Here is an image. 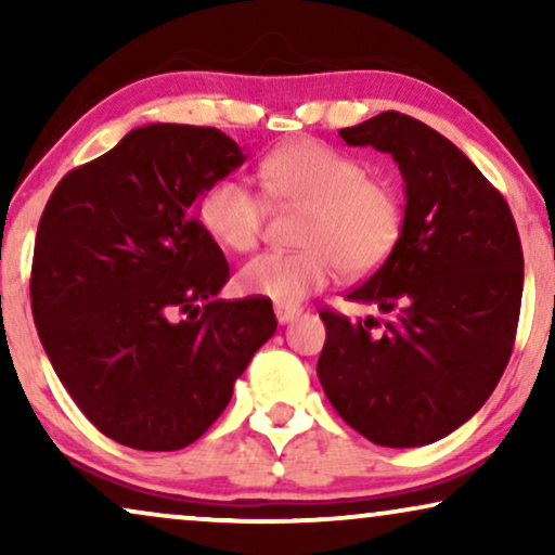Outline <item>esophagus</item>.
I'll return each mask as SVG.
<instances>
[{
	"label": "esophagus",
	"mask_w": 555,
	"mask_h": 555,
	"mask_svg": "<svg viewBox=\"0 0 555 555\" xmlns=\"http://www.w3.org/2000/svg\"><path fill=\"white\" fill-rule=\"evenodd\" d=\"M275 315H278V323H291L295 321V318L300 315V308L295 306H275Z\"/></svg>",
	"instance_id": "obj_1"
}]
</instances>
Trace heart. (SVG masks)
Returning <instances> with one entry per match:
<instances>
[{"label": "heart", "mask_w": 555, "mask_h": 555, "mask_svg": "<svg viewBox=\"0 0 555 555\" xmlns=\"http://www.w3.org/2000/svg\"><path fill=\"white\" fill-rule=\"evenodd\" d=\"M270 202L298 207L293 253H264L242 264L237 287L275 306H300L328 285L376 270L404 230V207L389 181L369 177L366 164L321 141L272 149L257 166ZM268 209L245 181L224 177L199 199V222L219 247L249 253L262 237Z\"/></svg>", "instance_id": "obj_1"}]
</instances>
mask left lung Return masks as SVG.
Returning <instances> with one entry per match:
<instances>
[{
    "mask_svg": "<svg viewBox=\"0 0 555 555\" xmlns=\"http://www.w3.org/2000/svg\"><path fill=\"white\" fill-rule=\"evenodd\" d=\"M338 135L391 154L406 207L397 247L346 295L378 306L386 321L323 310L318 378L344 422L374 444H431L488 401L511 361L522 298L518 227L503 194L422 120L384 111Z\"/></svg>",
    "mask_w": 555,
    "mask_h": 555,
    "instance_id": "1",
    "label": "left lung"
}]
</instances>
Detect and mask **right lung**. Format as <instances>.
I'll return each mask as SVG.
<instances>
[{
    "label": "right lung",
    "instance_id": "right-lung-1",
    "mask_svg": "<svg viewBox=\"0 0 555 555\" xmlns=\"http://www.w3.org/2000/svg\"><path fill=\"white\" fill-rule=\"evenodd\" d=\"M245 158L217 128L141 126L42 211L29 280L42 348L80 412L133 450L199 439L278 328L270 300L217 298L230 264L194 215Z\"/></svg>",
    "mask_w": 555,
    "mask_h": 555
}]
</instances>
